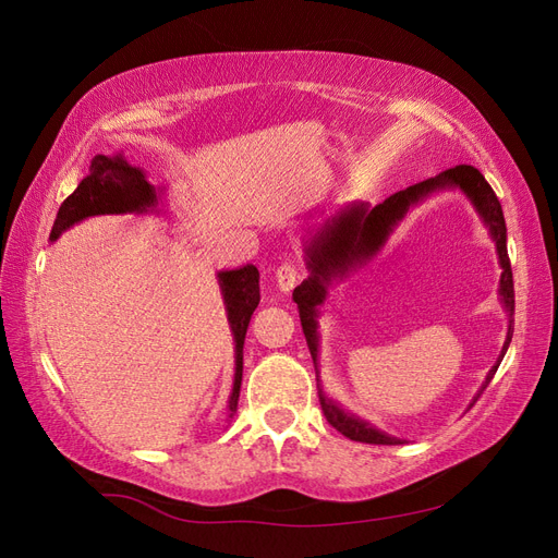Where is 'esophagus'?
I'll return each mask as SVG.
<instances>
[{"instance_id":"34e87169","label":"esophagus","mask_w":558,"mask_h":558,"mask_svg":"<svg viewBox=\"0 0 558 558\" xmlns=\"http://www.w3.org/2000/svg\"><path fill=\"white\" fill-rule=\"evenodd\" d=\"M275 279H277V283H279V289H281V291H291L293 286L298 283V279H300V265H298V263H293V260H286V263H281V265L277 267Z\"/></svg>"}]
</instances>
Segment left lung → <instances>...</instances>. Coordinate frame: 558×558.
<instances>
[{"instance_id": "1", "label": "left lung", "mask_w": 558, "mask_h": 558, "mask_svg": "<svg viewBox=\"0 0 558 558\" xmlns=\"http://www.w3.org/2000/svg\"><path fill=\"white\" fill-rule=\"evenodd\" d=\"M447 185H459V189H463L468 193V197L472 199V205H475L477 211L482 214L488 230H492L496 248H498V258L502 265V275H500L502 305L510 312V316H514L512 265H510V256H508V244H505L508 242V228H505L500 202L477 167L456 165L433 179L418 181V183L410 185V189L393 193L391 197H386L381 205H377L369 211L365 205H351L337 216H332L330 221L324 226V230L316 234L314 242L307 248L312 277L302 281L293 291V302L300 312L302 332H305V340H307V347H310V353L314 361H316V340H318L316 337V305H320L326 298L324 283L337 272H347L349 265L367 260L384 244L388 232H391L400 218L408 214V209L414 205V202H418L421 197L437 191V189H447ZM512 324H514V318L510 320L508 340H505L500 359L494 365L492 373H488L484 388L488 386V381L494 379L496 369L505 356V351H508V347H510L512 332H514ZM320 410H324L328 424L353 442L402 445L400 440H396V437H388V435L379 433L377 428L365 424V421L344 414L332 400H326L324 396H320Z\"/></svg>"}]
</instances>
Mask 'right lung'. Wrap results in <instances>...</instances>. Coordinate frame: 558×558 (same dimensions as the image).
Here are the masks:
<instances>
[{"instance_id": "obj_1", "label": "right lung", "mask_w": 558, "mask_h": 558, "mask_svg": "<svg viewBox=\"0 0 558 558\" xmlns=\"http://www.w3.org/2000/svg\"><path fill=\"white\" fill-rule=\"evenodd\" d=\"M156 205V191L150 185L140 167L128 165L123 156H95L90 162V172L83 179L76 191L66 197L56 216L50 240H58V234L70 226L97 214H125V211H146V207ZM258 269L253 265L230 269L218 275L221 291L228 310V320L234 335V386L230 396V418L238 412L240 386H242V367H244V337L248 320L260 302Z\"/></svg>"}]
</instances>
